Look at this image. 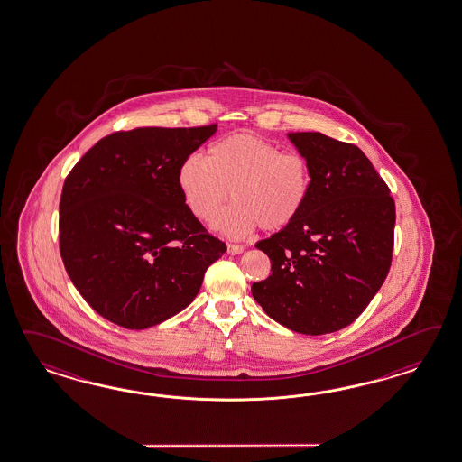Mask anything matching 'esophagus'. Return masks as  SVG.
<instances>
[{
    "label": "esophagus",
    "instance_id": "34e87169",
    "mask_svg": "<svg viewBox=\"0 0 462 462\" xmlns=\"http://www.w3.org/2000/svg\"><path fill=\"white\" fill-rule=\"evenodd\" d=\"M226 252H228L230 255H238V254H242V252H244V245H238V244H228V245H226Z\"/></svg>",
    "mask_w": 462,
    "mask_h": 462
}]
</instances>
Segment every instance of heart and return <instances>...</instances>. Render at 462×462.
Segmentation results:
<instances>
[{"mask_svg": "<svg viewBox=\"0 0 462 462\" xmlns=\"http://www.w3.org/2000/svg\"><path fill=\"white\" fill-rule=\"evenodd\" d=\"M183 202L207 226L218 220L228 197L236 203L222 218L226 236H245L257 226L277 232L300 215L310 191V170L299 153L252 135L215 142L207 160L190 155L179 169Z\"/></svg>", "mask_w": 462, "mask_h": 462, "instance_id": "heart-1", "label": "heart"}]
</instances>
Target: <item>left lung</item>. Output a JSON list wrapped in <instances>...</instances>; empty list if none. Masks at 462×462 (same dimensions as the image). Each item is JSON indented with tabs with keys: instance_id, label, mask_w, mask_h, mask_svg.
I'll return each instance as SVG.
<instances>
[{
	"instance_id": "obj_1",
	"label": "left lung",
	"mask_w": 462,
	"mask_h": 462,
	"mask_svg": "<svg viewBox=\"0 0 462 462\" xmlns=\"http://www.w3.org/2000/svg\"><path fill=\"white\" fill-rule=\"evenodd\" d=\"M289 138L309 165L310 191L291 226L255 244L272 273L252 295L275 322L322 336L352 324L385 281L394 199L356 145L319 132Z\"/></svg>"
}]
</instances>
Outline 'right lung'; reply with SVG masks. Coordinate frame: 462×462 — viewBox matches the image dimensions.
Instances as JSON below:
<instances>
[{
	"label": "right lung",
	"mask_w": 462,
	"mask_h": 462,
	"mask_svg": "<svg viewBox=\"0 0 462 462\" xmlns=\"http://www.w3.org/2000/svg\"><path fill=\"white\" fill-rule=\"evenodd\" d=\"M217 132L145 126L97 142L68 173L60 254L93 310L142 330L179 314L226 245L183 202L181 162Z\"/></svg>",
	"instance_id": "1"
}]
</instances>
